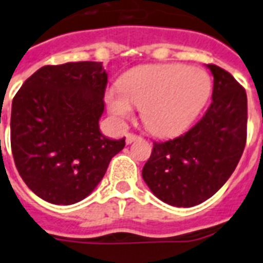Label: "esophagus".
I'll use <instances>...</instances> for the list:
<instances>
[{
  "instance_id": "34e87169",
  "label": "esophagus",
  "mask_w": 263,
  "mask_h": 263,
  "mask_svg": "<svg viewBox=\"0 0 263 263\" xmlns=\"http://www.w3.org/2000/svg\"><path fill=\"white\" fill-rule=\"evenodd\" d=\"M138 139H140V136L135 135V134H127V136H125V143H127V144H131L132 142H135Z\"/></svg>"
}]
</instances>
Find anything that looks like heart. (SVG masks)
Wrapping results in <instances>:
<instances>
[{
  "label": "heart",
  "mask_w": 263,
  "mask_h": 263,
  "mask_svg": "<svg viewBox=\"0 0 263 263\" xmlns=\"http://www.w3.org/2000/svg\"><path fill=\"white\" fill-rule=\"evenodd\" d=\"M211 93V78L204 70L183 65H143L125 71L117 89L105 93V104L116 120L132 116L134 106L147 128L157 136L185 131Z\"/></svg>",
  "instance_id": "heart-1"
}]
</instances>
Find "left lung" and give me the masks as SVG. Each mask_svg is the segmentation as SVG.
Returning <instances> with one entry per match:
<instances>
[{"label":"left lung","instance_id":"8db88e82","mask_svg":"<svg viewBox=\"0 0 263 263\" xmlns=\"http://www.w3.org/2000/svg\"><path fill=\"white\" fill-rule=\"evenodd\" d=\"M212 102L197 124L178 138L154 142L142 177L159 200L189 208L212 197L235 170L246 146L247 96L216 65Z\"/></svg>","mask_w":263,"mask_h":263}]
</instances>
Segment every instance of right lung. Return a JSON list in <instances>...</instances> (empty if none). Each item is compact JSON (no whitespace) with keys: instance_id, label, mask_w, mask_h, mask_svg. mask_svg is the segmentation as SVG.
Returning a JSON list of instances; mask_svg holds the SVG:
<instances>
[{"instance_id":"right-lung-1","label":"right lung","mask_w":263,"mask_h":263,"mask_svg":"<svg viewBox=\"0 0 263 263\" xmlns=\"http://www.w3.org/2000/svg\"><path fill=\"white\" fill-rule=\"evenodd\" d=\"M108 74L101 62H69L33 72L12 102L10 144L21 178L58 205L95 191L125 138L102 135Z\"/></svg>"}]
</instances>
